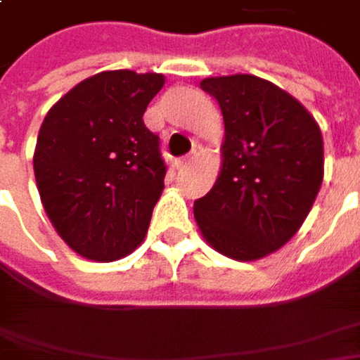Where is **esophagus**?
Here are the masks:
<instances>
[{
	"mask_svg": "<svg viewBox=\"0 0 360 360\" xmlns=\"http://www.w3.org/2000/svg\"><path fill=\"white\" fill-rule=\"evenodd\" d=\"M194 162V154H188V156H184V158L178 160V170H182V168H186V166H190Z\"/></svg>",
	"mask_w": 360,
	"mask_h": 360,
	"instance_id": "34e87169",
	"label": "esophagus"
}]
</instances>
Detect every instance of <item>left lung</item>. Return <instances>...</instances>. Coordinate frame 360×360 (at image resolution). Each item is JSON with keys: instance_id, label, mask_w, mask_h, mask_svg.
Masks as SVG:
<instances>
[{"instance_id": "obj_1", "label": "left lung", "mask_w": 360, "mask_h": 360, "mask_svg": "<svg viewBox=\"0 0 360 360\" xmlns=\"http://www.w3.org/2000/svg\"><path fill=\"white\" fill-rule=\"evenodd\" d=\"M200 88L220 105L224 142L214 186L194 202L196 224L220 255L264 258L297 234L321 190V128L269 79L234 74L206 77Z\"/></svg>"}]
</instances>
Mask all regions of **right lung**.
I'll use <instances>...</instances> for the list:
<instances>
[{"label":"right lung","mask_w":360,"mask_h":360,"mask_svg":"<svg viewBox=\"0 0 360 360\" xmlns=\"http://www.w3.org/2000/svg\"><path fill=\"white\" fill-rule=\"evenodd\" d=\"M162 74L100 72L49 108L37 134L34 174L56 232L74 252L112 262L144 240L166 166L146 108Z\"/></svg>","instance_id":"right-lung-1"}]
</instances>
